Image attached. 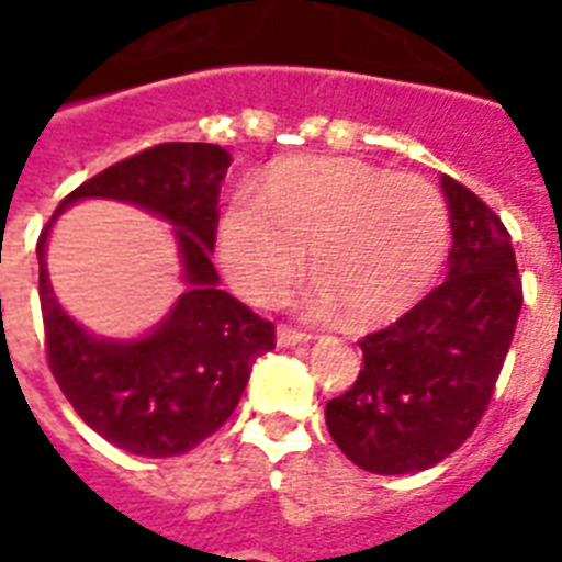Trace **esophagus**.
Instances as JSON below:
<instances>
[{"label":"esophagus","instance_id":"1","mask_svg":"<svg viewBox=\"0 0 562 562\" xmlns=\"http://www.w3.org/2000/svg\"><path fill=\"white\" fill-rule=\"evenodd\" d=\"M306 341H312V335H308L306 329H291V326L285 324L277 329V344H280V347H294V344H306Z\"/></svg>","mask_w":562,"mask_h":562}]
</instances>
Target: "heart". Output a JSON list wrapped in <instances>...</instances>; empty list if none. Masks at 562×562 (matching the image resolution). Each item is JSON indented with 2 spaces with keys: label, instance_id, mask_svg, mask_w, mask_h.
Wrapping results in <instances>:
<instances>
[{
  "label": "heart",
  "instance_id": "obj_1",
  "mask_svg": "<svg viewBox=\"0 0 562 562\" xmlns=\"http://www.w3.org/2000/svg\"><path fill=\"white\" fill-rule=\"evenodd\" d=\"M312 247V306L338 303L373 326L405 315L435 282L449 247V206L419 178H391L350 160L285 162L262 198L236 192L218 221V254L241 297L273 303L294 285Z\"/></svg>",
  "mask_w": 562,
  "mask_h": 562
}]
</instances>
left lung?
<instances>
[{"label":"left lung","mask_w":562,"mask_h":562,"mask_svg":"<svg viewBox=\"0 0 562 562\" xmlns=\"http://www.w3.org/2000/svg\"><path fill=\"white\" fill-rule=\"evenodd\" d=\"M449 277L396 324L361 338L350 391L326 402L341 452L375 475H408L458 449L484 417L522 308L510 233L479 194L443 178Z\"/></svg>","instance_id":"1"}]
</instances>
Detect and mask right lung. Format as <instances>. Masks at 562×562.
I'll use <instances>...</instances> for the list:
<instances>
[{
  "mask_svg": "<svg viewBox=\"0 0 562 562\" xmlns=\"http://www.w3.org/2000/svg\"><path fill=\"white\" fill-rule=\"evenodd\" d=\"M227 166L229 154L221 145H151L66 194L37 238L48 370L78 417L131 454L171 458L215 435L236 411L256 359L277 344L271 321L221 291L210 262ZM78 196L136 202L179 227L190 291L143 342L92 339L50 294L42 259L47 227Z\"/></svg>",
  "mask_w": 562,
  "mask_h": 562,
  "instance_id": "obj_1",
  "label": "right lung"
}]
</instances>
